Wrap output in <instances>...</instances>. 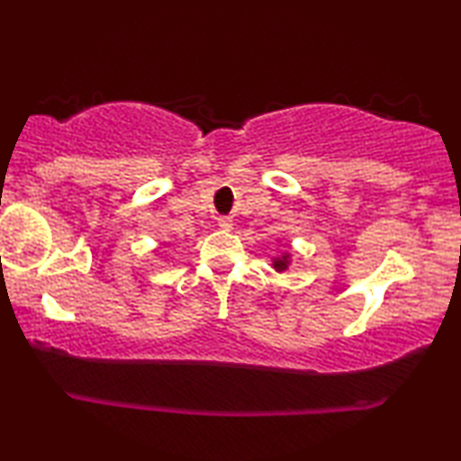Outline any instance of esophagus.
<instances>
[{
  "label": "esophagus",
  "mask_w": 461,
  "mask_h": 461,
  "mask_svg": "<svg viewBox=\"0 0 461 461\" xmlns=\"http://www.w3.org/2000/svg\"><path fill=\"white\" fill-rule=\"evenodd\" d=\"M218 226H220V229H222V230H230V229H232V220H230L229 216H220V218H218Z\"/></svg>",
  "instance_id": "34e87169"
}]
</instances>
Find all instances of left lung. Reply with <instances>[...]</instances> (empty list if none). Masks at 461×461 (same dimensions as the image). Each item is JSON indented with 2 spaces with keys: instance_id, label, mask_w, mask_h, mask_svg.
<instances>
[{
  "instance_id": "8db88e82",
  "label": "left lung",
  "mask_w": 461,
  "mask_h": 461,
  "mask_svg": "<svg viewBox=\"0 0 461 461\" xmlns=\"http://www.w3.org/2000/svg\"><path fill=\"white\" fill-rule=\"evenodd\" d=\"M289 264H292V254H289V251L281 254L279 258H273V268L276 270V273H285V270L289 268Z\"/></svg>"
}]
</instances>
